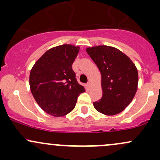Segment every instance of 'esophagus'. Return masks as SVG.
Here are the masks:
<instances>
[{"label":"esophagus","mask_w":160,"mask_h":160,"mask_svg":"<svg viewBox=\"0 0 160 160\" xmlns=\"http://www.w3.org/2000/svg\"><path fill=\"white\" fill-rule=\"evenodd\" d=\"M86 86H87V87L88 88H90L91 87V86H92V83H91V82H87V84H86Z\"/></svg>","instance_id":"obj_1"}]
</instances>
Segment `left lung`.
<instances>
[{"instance_id": "8db88e82", "label": "left lung", "mask_w": 160, "mask_h": 160, "mask_svg": "<svg viewBox=\"0 0 160 160\" xmlns=\"http://www.w3.org/2000/svg\"><path fill=\"white\" fill-rule=\"evenodd\" d=\"M89 56L102 74L103 94L93 103L94 108L104 115L122 112L135 97L138 83L136 66L118 49L101 45L86 48Z\"/></svg>"}]
</instances>
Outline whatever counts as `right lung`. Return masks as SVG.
<instances>
[{
  "label": "right lung",
  "mask_w": 160,
  "mask_h": 160,
  "mask_svg": "<svg viewBox=\"0 0 160 160\" xmlns=\"http://www.w3.org/2000/svg\"><path fill=\"white\" fill-rule=\"evenodd\" d=\"M80 47L63 44L48 49L32 67L29 84L33 97L52 117H63L74 110L85 89L77 81L72 64Z\"/></svg>",
  "instance_id": "right-lung-1"
}]
</instances>
